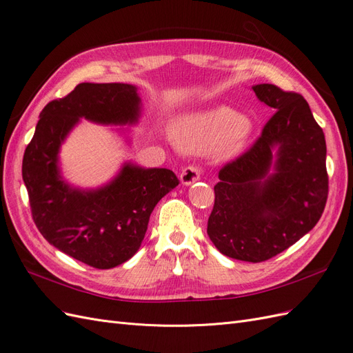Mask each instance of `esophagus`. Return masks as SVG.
Instances as JSON below:
<instances>
[{"label":"esophagus","mask_w":353,"mask_h":353,"mask_svg":"<svg viewBox=\"0 0 353 353\" xmlns=\"http://www.w3.org/2000/svg\"><path fill=\"white\" fill-rule=\"evenodd\" d=\"M200 176H201V169L196 165H191V166H187L183 169V172H181V175H179V179L183 185H191V184H194L196 181H199Z\"/></svg>","instance_id":"obj_1"}]
</instances>
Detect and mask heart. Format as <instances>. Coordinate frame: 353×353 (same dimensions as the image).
Returning a JSON list of instances; mask_svg holds the SVG:
<instances>
[{
	"label": "heart",
	"instance_id": "obj_1",
	"mask_svg": "<svg viewBox=\"0 0 353 353\" xmlns=\"http://www.w3.org/2000/svg\"><path fill=\"white\" fill-rule=\"evenodd\" d=\"M252 132L249 117L225 105L179 116L172 126L174 141L191 153H210L221 159L244 152Z\"/></svg>",
	"mask_w": 353,
	"mask_h": 353
}]
</instances>
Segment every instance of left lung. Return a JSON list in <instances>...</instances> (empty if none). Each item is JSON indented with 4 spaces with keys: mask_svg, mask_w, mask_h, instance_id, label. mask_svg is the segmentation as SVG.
I'll return each mask as SVG.
<instances>
[{
    "mask_svg": "<svg viewBox=\"0 0 353 353\" xmlns=\"http://www.w3.org/2000/svg\"><path fill=\"white\" fill-rule=\"evenodd\" d=\"M275 113L250 150L219 170L208 236L228 258L262 262L284 252L321 218L327 147L301 94L253 85Z\"/></svg>",
    "mask_w": 353,
    "mask_h": 353,
    "instance_id": "8db88e82",
    "label": "left lung"
}]
</instances>
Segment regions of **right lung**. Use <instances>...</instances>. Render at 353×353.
Masks as SVG:
<instances>
[{"label": "right lung", "mask_w": 353, "mask_h": 353, "mask_svg": "<svg viewBox=\"0 0 353 353\" xmlns=\"http://www.w3.org/2000/svg\"><path fill=\"white\" fill-rule=\"evenodd\" d=\"M140 116L135 85L83 82L42 109L25 150L22 175L39 232L56 249L92 268L110 270L132 258L154 206L179 181L169 169L125 162L109 183L79 188L61 175L60 147L81 119L132 126ZM117 131L125 134L128 128Z\"/></svg>", "instance_id": "1"}]
</instances>
